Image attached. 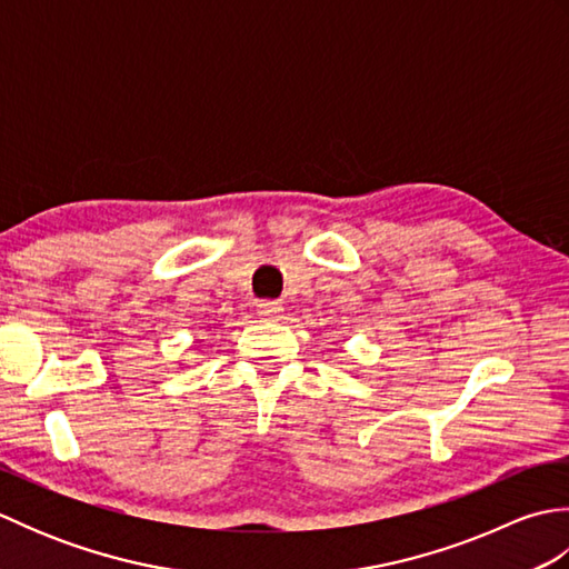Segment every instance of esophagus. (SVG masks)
Listing matches in <instances>:
<instances>
[{
  "label": "esophagus",
  "instance_id": "34e87169",
  "mask_svg": "<svg viewBox=\"0 0 569 569\" xmlns=\"http://www.w3.org/2000/svg\"><path fill=\"white\" fill-rule=\"evenodd\" d=\"M257 308H259V316L263 320H276V318H281V312H283V306L278 303V300H261Z\"/></svg>",
  "mask_w": 569,
  "mask_h": 569
}]
</instances>
